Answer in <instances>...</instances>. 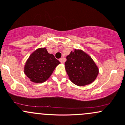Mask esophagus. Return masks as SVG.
<instances>
[{
  "label": "esophagus",
  "mask_w": 125,
  "mask_h": 125,
  "mask_svg": "<svg viewBox=\"0 0 125 125\" xmlns=\"http://www.w3.org/2000/svg\"><path fill=\"white\" fill-rule=\"evenodd\" d=\"M59 60H60V62L62 63H63L65 62V60H64V58H61V59H59Z\"/></svg>",
  "instance_id": "obj_1"
}]
</instances>
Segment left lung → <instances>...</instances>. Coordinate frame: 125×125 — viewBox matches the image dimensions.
Here are the masks:
<instances>
[{"label":"left lung","instance_id":"8db88e82","mask_svg":"<svg viewBox=\"0 0 125 125\" xmlns=\"http://www.w3.org/2000/svg\"><path fill=\"white\" fill-rule=\"evenodd\" d=\"M65 70L73 83L79 86L90 84L98 74V68L92 58L81 50L74 49L66 56Z\"/></svg>","mask_w":125,"mask_h":125}]
</instances>
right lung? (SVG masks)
<instances>
[{
	"instance_id": "right-lung-1",
	"label": "right lung",
	"mask_w": 125,
	"mask_h": 125,
	"mask_svg": "<svg viewBox=\"0 0 125 125\" xmlns=\"http://www.w3.org/2000/svg\"><path fill=\"white\" fill-rule=\"evenodd\" d=\"M60 63L54 55L49 54L46 48H39L30 55L25 63L24 73L32 82H44Z\"/></svg>"
}]
</instances>
